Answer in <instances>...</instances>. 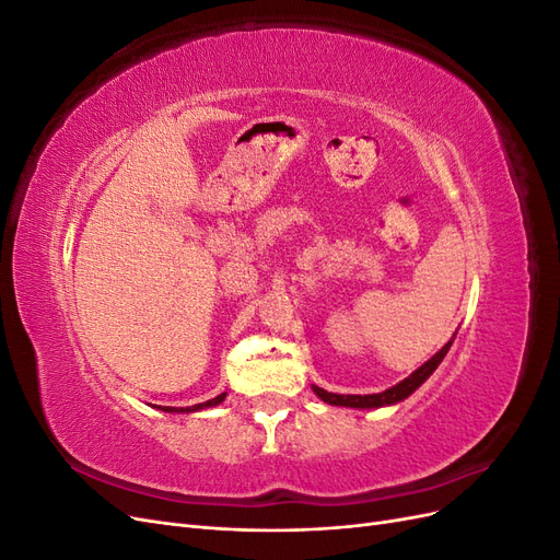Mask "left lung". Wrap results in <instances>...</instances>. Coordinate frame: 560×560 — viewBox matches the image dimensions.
<instances>
[{"instance_id": "1", "label": "left lung", "mask_w": 560, "mask_h": 560, "mask_svg": "<svg viewBox=\"0 0 560 560\" xmlns=\"http://www.w3.org/2000/svg\"><path fill=\"white\" fill-rule=\"evenodd\" d=\"M453 338L436 354H432V358L425 364H422L420 369H416L409 378H404L401 383L383 389V393H376V395H334V393H327V389H322L317 385H313V393L322 401H327L331 406H348V409H381V406L397 404V401L406 399L409 395H413L416 389L434 374V369L442 364V360L446 358V352H448V348L453 343Z\"/></svg>"}]
</instances>
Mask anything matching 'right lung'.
<instances>
[{
  "label": "right lung",
  "mask_w": 560,
  "mask_h": 560,
  "mask_svg": "<svg viewBox=\"0 0 560 560\" xmlns=\"http://www.w3.org/2000/svg\"><path fill=\"white\" fill-rule=\"evenodd\" d=\"M226 399V393H222V395H217L214 399H208V401H202V404H194V406H182V409H177V406H159L161 411H167V413H194V411H202V409H210V406H217V404H222Z\"/></svg>",
  "instance_id": "right-lung-1"
}]
</instances>
